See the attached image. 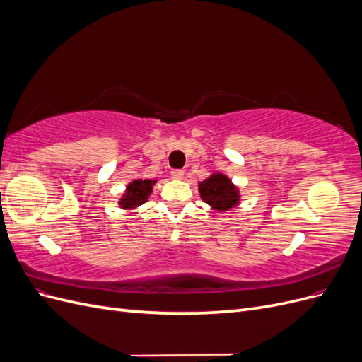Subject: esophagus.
Returning <instances> with one entry per match:
<instances>
[{
    "instance_id": "1",
    "label": "esophagus",
    "mask_w": 362,
    "mask_h": 362,
    "mask_svg": "<svg viewBox=\"0 0 362 362\" xmlns=\"http://www.w3.org/2000/svg\"><path fill=\"white\" fill-rule=\"evenodd\" d=\"M170 177H172L173 180H182L184 172H182L181 169H173V170H170Z\"/></svg>"
}]
</instances>
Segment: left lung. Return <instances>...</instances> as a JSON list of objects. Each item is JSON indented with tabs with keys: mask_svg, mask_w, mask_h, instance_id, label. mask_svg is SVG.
I'll return each mask as SVG.
<instances>
[{
	"mask_svg": "<svg viewBox=\"0 0 362 362\" xmlns=\"http://www.w3.org/2000/svg\"><path fill=\"white\" fill-rule=\"evenodd\" d=\"M199 193L204 202L210 204L218 211H226L238 202V190L225 175L214 173L199 182Z\"/></svg>",
	"mask_w": 362,
	"mask_h": 362,
	"instance_id": "1",
	"label": "left lung"
}]
</instances>
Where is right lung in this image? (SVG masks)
<instances>
[{"instance_id": "1", "label": "right lung", "mask_w": 362, "mask_h": 362, "mask_svg": "<svg viewBox=\"0 0 362 362\" xmlns=\"http://www.w3.org/2000/svg\"><path fill=\"white\" fill-rule=\"evenodd\" d=\"M152 184H154V181L151 180H136L133 182H129L127 187V193L124 194V198L120 199L119 205H122V208H136L141 204H145L152 192Z\"/></svg>"}]
</instances>
